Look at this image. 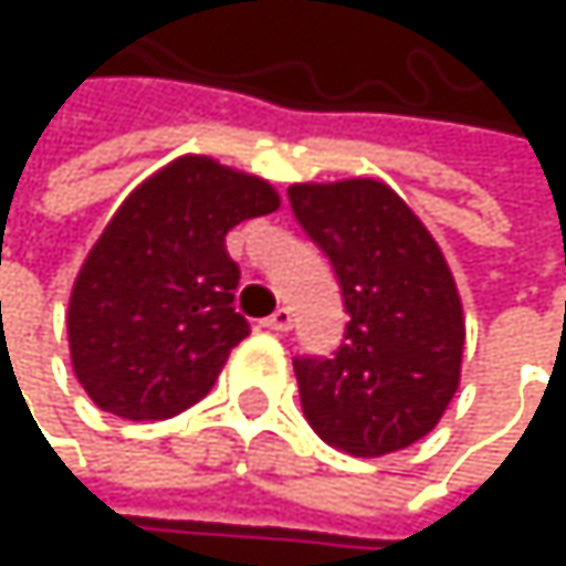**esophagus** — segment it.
I'll return each mask as SVG.
<instances>
[{"label": "esophagus", "mask_w": 566, "mask_h": 566, "mask_svg": "<svg viewBox=\"0 0 566 566\" xmlns=\"http://www.w3.org/2000/svg\"><path fill=\"white\" fill-rule=\"evenodd\" d=\"M262 324H265L269 331H279V334H284V331H291V311H287V307H279V311H275L272 317H265Z\"/></svg>", "instance_id": "1"}]
</instances>
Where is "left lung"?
Listing matches in <instances>:
<instances>
[{"label": "left lung", "instance_id": "1", "mask_svg": "<svg viewBox=\"0 0 566 566\" xmlns=\"http://www.w3.org/2000/svg\"><path fill=\"white\" fill-rule=\"evenodd\" d=\"M287 202L331 259L350 317L334 354L294 357L304 416L350 455L406 449L459 390L465 321L452 272L387 182H297Z\"/></svg>", "mask_w": 566, "mask_h": 566}]
</instances>
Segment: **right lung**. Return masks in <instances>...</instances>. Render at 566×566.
<instances>
[{
	"label": "right lung",
	"instance_id": "add662e5",
	"mask_svg": "<svg viewBox=\"0 0 566 566\" xmlns=\"http://www.w3.org/2000/svg\"><path fill=\"white\" fill-rule=\"evenodd\" d=\"M275 209L265 179L209 157H179L124 199L67 304L71 364L101 409L167 419L209 394L249 337L226 235Z\"/></svg>",
	"mask_w": 566,
	"mask_h": 566
}]
</instances>
